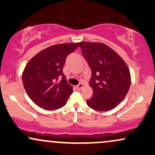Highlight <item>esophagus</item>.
Instances as JSON below:
<instances>
[{
    "label": "esophagus",
    "instance_id": "1",
    "mask_svg": "<svg viewBox=\"0 0 155 155\" xmlns=\"http://www.w3.org/2000/svg\"><path fill=\"white\" fill-rule=\"evenodd\" d=\"M82 87H83V84H81V83L79 84L76 86V88H77V89H79V90L82 88Z\"/></svg>",
    "mask_w": 155,
    "mask_h": 155
}]
</instances>
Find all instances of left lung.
I'll return each instance as SVG.
<instances>
[{
	"label": "left lung",
	"instance_id": "obj_1",
	"mask_svg": "<svg viewBox=\"0 0 155 155\" xmlns=\"http://www.w3.org/2000/svg\"><path fill=\"white\" fill-rule=\"evenodd\" d=\"M81 53L92 70L89 85L92 98L89 107L98 111L110 110L126 96L131 74L125 61L116 52L102 42H79Z\"/></svg>",
	"mask_w": 155,
	"mask_h": 155
}]
</instances>
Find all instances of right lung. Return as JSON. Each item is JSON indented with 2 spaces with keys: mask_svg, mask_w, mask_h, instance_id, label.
<instances>
[{
  "mask_svg": "<svg viewBox=\"0 0 155 155\" xmlns=\"http://www.w3.org/2000/svg\"><path fill=\"white\" fill-rule=\"evenodd\" d=\"M76 43L51 45L35 55L27 63L22 74L24 89L31 100L47 110L62 107L73 92L63 74L68 54L79 46ZM62 77L61 81L58 80Z\"/></svg>",
  "mask_w": 155,
  "mask_h": 155,
  "instance_id": "right-lung-1",
  "label": "right lung"
}]
</instances>
